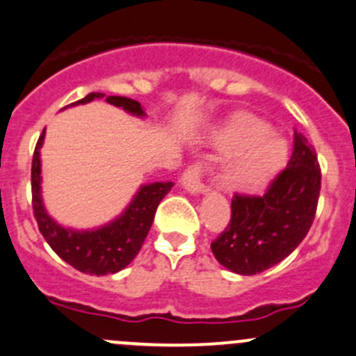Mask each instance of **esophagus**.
Instances as JSON below:
<instances>
[{"mask_svg":"<svg viewBox=\"0 0 356 356\" xmlns=\"http://www.w3.org/2000/svg\"><path fill=\"white\" fill-rule=\"evenodd\" d=\"M203 165L202 163H193L182 172L181 175V184L189 193H205V184H203Z\"/></svg>","mask_w":356,"mask_h":356,"instance_id":"esophagus-1","label":"esophagus"}]
</instances>
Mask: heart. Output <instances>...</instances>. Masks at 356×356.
<instances>
[{
    "mask_svg": "<svg viewBox=\"0 0 356 356\" xmlns=\"http://www.w3.org/2000/svg\"><path fill=\"white\" fill-rule=\"evenodd\" d=\"M270 132V125L262 120L241 116L224 134V149L238 153L220 174L226 188L257 189L282 170L287 161V144Z\"/></svg>",
    "mask_w": 356,
    "mask_h": 356,
    "instance_id": "b5f03b06",
    "label": "heart"
}]
</instances>
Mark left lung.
<instances>
[{"label":"left lung","instance_id":"obj_1","mask_svg":"<svg viewBox=\"0 0 356 356\" xmlns=\"http://www.w3.org/2000/svg\"><path fill=\"white\" fill-rule=\"evenodd\" d=\"M320 188L315 147L294 130L291 160L264 195L234 193L229 224L210 245L217 261L238 275L261 273L284 261L312 227Z\"/></svg>","mask_w":356,"mask_h":356}]
</instances>
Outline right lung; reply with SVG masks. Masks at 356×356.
Here are the masks:
<instances>
[{"instance_id": "1", "label": "right lung", "mask_w": 356, "mask_h": 356, "mask_svg": "<svg viewBox=\"0 0 356 356\" xmlns=\"http://www.w3.org/2000/svg\"><path fill=\"white\" fill-rule=\"evenodd\" d=\"M104 97V94L92 92L85 99L74 104H85L94 99ZM106 101L113 106L125 109L136 116H144L143 108L137 101L127 97L111 95ZM44 139V130L38 139L33 154V167H31V191H33V212L36 217L38 227L51 250L71 264L74 270L86 275H111L118 273L125 266H129L139 254L144 240H146L149 227L153 224L154 212L170 191L172 182H151L143 186L132 203L127 207L125 212L113 222L92 231L65 229L55 222L44 210L41 202V161L40 149Z\"/></svg>"}]
</instances>
